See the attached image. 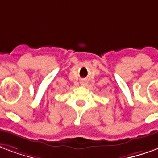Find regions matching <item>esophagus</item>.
Returning a JSON list of instances; mask_svg holds the SVG:
<instances>
[{
	"label": "esophagus",
	"instance_id": "obj_1",
	"mask_svg": "<svg viewBox=\"0 0 158 158\" xmlns=\"http://www.w3.org/2000/svg\"><path fill=\"white\" fill-rule=\"evenodd\" d=\"M83 82H84V83H86V81H84Z\"/></svg>",
	"mask_w": 158,
	"mask_h": 158
}]
</instances>
